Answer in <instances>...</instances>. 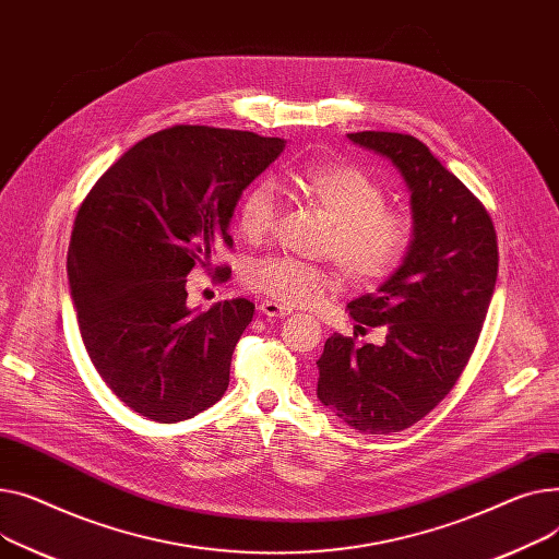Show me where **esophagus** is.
Segmentation results:
<instances>
[{
  "mask_svg": "<svg viewBox=\"0 0 559 559\" xmlns=\"http://www.w3.org/2000/svg\"><path fill=\"white\" fill-rule=\"evenodd\" d=\"M257 311H259L261 316H269V318H284V316H290V309H288V307L277 305V302H273V300H264V302H261V305L257 307Z\"/></svg>",
  "mask_w": 559,
  "mask_h": 559,
  "instance_id": "34e87169",
  "label": "esophagus"
}]
</instances>
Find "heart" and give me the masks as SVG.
Listing matches in <instances>:
<instances>
[{
    "instance_id": "1",
    "label": "heart",
    "mask_w": 559,
    "mask_h": 559,
    "mask_svg": "<svg viewBox=\"0 0 559 559\" xmlns=\"http://www.w3.org/2000/svg\"><path fill=\"white\" fill-rule=\"evenodd\" d=\"M295 187L332 218L326 250L334 252L352 282L372 284L400 269L413 241V221L383 207L385 193L366 171L341 162L311 164L295 176ZM277 214L275 182H254L237 207L239 235L252 243L261 241L271 235ZM243 282L282 305H311L324 290L338 288L341 275L286 254H266L248 261Z\"/></svg>"
}]
</instances>
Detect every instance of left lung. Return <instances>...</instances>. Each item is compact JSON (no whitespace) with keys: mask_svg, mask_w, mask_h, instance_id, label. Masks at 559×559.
<instances>
[{"mask_svg":"<svg viewBox=\"0 0 559 559\" xmlns=\"http://www.w3.org/2000/svg\"><path fill=\"white\" fill-rule=\"evenodd\" d=\"M347 140L402 176L413 241L377 293L347 305L358 324H383L385 343L326 338L316 392L358 433L390 436L433 411L463 374L497 284V233L474 193L413 135L364 130Z\"/></svg>","mask_w":559,"mask_h":559,"instance_id":"obj_1","label":"left lung"}]
</instances>
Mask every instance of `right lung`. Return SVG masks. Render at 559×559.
<instances>
[{
	"instance_id": "obj_1",
	"label": "right lung",
	"mask_w": 559,
	"mask_h": 559,
	"mask_svg": "<svg viewBox=\"0 0 559 559\" xmlns=\"http://www.w3.org/2000/svg\"><path fill=\"white\" fill-rule=\"evenodd\" d=\"M284 146L246 130L174 126L128 148L87 193L68 252L70 293L92 366L130 411L176 424L223 397L254 305L189 309L187 275L233 243L243 189Z\"/></svg>"
}]
</instances>
